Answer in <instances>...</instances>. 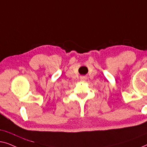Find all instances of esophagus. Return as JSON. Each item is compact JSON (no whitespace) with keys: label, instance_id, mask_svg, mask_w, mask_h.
I'll return each instance as SVG.
<instances>
[{"label":"esophagus","instance_id":"esophagus-1","mask_svg":"<svg viewBox=\"0 0 147 147\" xmlns=\"http://www.w3.org/2000/svg\"><path fill=\"white\" fill-rule=\"evenodd\" d=\"M80 79H81L82 80H84L86 79V77H85V76H82V77L80 78Z\"/></svg>","mask_w":147,"mask_h":147}]
</instances>
